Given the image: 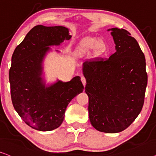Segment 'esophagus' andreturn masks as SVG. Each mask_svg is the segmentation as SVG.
Returning a JSON list of instances; mask_svg holds the SVG:
<instances>
[{"instance_id": "obj_1", "label": "esophagus", "mask_w": 156, "mask_h": 156, "mask_svg": "<svg viewBox=\"0 0 156 156\" xmlns=\"http://www.w3.org/2000/svg\"><path fill=\"white\" fill-rule=\"evenodd\" d=\"M80 80H81V81H82V83H83V86H86V78H85V77L81 76V78H80Z\"/></svg>"}]
</instances>
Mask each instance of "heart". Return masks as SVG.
<instances>
[{"label":"heart","mask_w":156,"mask_h":156,"mask_svg":"<svg viewBox=\"0 0 156 156\" xmlns=\"http://www.w3.org/2000/svg\"><path fill=\"white\" fill-rule=\"evenodd\" d=\"M105 48V43L98 38H90L85 40L77 50V53L78 55L83 54L93 51L95 49L103 50Z\"/></svg>","instance_id":"obj_1"}]
</instances>
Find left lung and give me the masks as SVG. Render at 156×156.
I'll list each match as a JSON object with an SVG mask.
<instances>
[{"instance_id": "8db88e82", "label": "left lung", "mask_w": 156, "mask_h": 156, "mask_svg": "<svg viewBox=\"0 0 156 156\" xmlns=\"http://www.w3.org/2000/svg\"><path fill=\"white\" fill-rule=\"evenodd\" d=\"M108 30L116 52L108 59L84 62L83 73L91 125L101 132L115 133L126 129L140 113L148 75L144 54L130 33L118 28Z\"/></svg>"}]
</instances>
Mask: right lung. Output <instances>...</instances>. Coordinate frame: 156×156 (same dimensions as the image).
<instances>
[{
  "label": "right lung",
  "mask_w": 156,
  "mask_h": 156,
  "mask_svg": "<svg viewBox=\"0 0 156 156\" xmlns=\"http://www.w3.org/2000/svg\"><path fill=\"white\" fill-rule=\"evenodd\" d=\"M72 36L63 26L38 25L31 29L16 48L9 70L13 107L27 125L40 131H50L63 123L68 105L84 87L76 76L68 82L51 85L43 78V61L50 47L60 45ZM58 52V51H56Z\"/></svg>",
  "instance_id": "right-lung-1"
}]
</instances>
